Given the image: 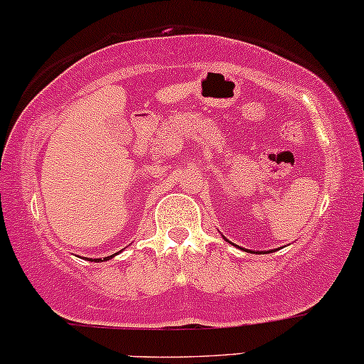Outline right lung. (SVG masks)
I'll use <instances>...</instances> for the list:
<instances>
[{"label":"right lung","mask_w":364,"mask_h":364,"mask_svg":"<svg viewBox=\"0 0 364 364\" xmlns=\"http://www.w3.org/2000/svg\"><path fill=\"white\" fill-rule=\"evenodd\" d=\"M110 257H113V256H110ZM110 257H103V259H93V261H96V262H98V261H107V259H110Z\"/></svg>","instance_id":"obj_1"}]
</instances>
